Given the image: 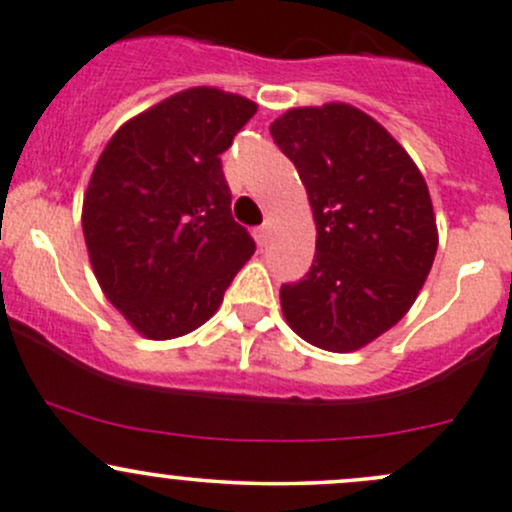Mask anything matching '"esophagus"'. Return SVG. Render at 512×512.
<instances>
[{
    "instance_id": "1",
    "label": "esophagus",
    "mask_w": 512,
    "mask_h": 512,
    "mask_svg": "<svg viewBox=\"0 0 512 512\" xmlns=\"http://www.w3.org/2000/svg\"><path fill=\"white\" fill-rule=\"evenodd\" d=\"M267 238H270V223H262L260 228L255 230V240H257V245H265Z\"/></svg>"
}]
</instances>
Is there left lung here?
Instances as JSON below:
<instances>
[{
	"label": "left lung",
	"instance_id": "1",
	"mask_svg": "<svg viewBox=\"0 0 512 512\" xmlns=\"http://www.w3.org/2000/svg\"><path fill=\"white\" fill-rule=\"evenodd\" d=\"M297 166L316 223L311 270L282 284L287 324L311 346L358 351L410 311L437 255L424 176L358 107H297L270 125Z\"/></svg>",
	"mask_w": 512,
	"mask_h": 512
}]
</instances>
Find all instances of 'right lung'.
Returning a JSON list of instances; mask_svg holds the SVG:
<instances>
[{
	"instance_id": "right-lung-1",
	"label": "right lung",
	"mask_w": 512,
	"mask_h": 512,
	"mask_svg": "<svg viewBox=\"0 0 512 512\" xmlns=\"http://www.w3.org/2000/svg\"><path fill=\"white\" fill-rule=\"evenodd\" d=\"M255 112L242 95L184 90L125 122L95 164L83 201L90 265L152 341L206 324L255 252L220 164Z\"/></svg>"
}]
</instances>
